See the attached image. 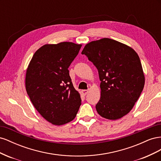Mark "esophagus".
Masks as SVG:
<instances>
[{
  "mask_svg": "<svg viewBox=\"0 0 161 161\" xmlns=\"http://www.w3.org/2000/svg\"><path fill=\"white\" fill-rule=\"evenodd\" d=\"M88 92H89L88 90H82V93L84 95H86L87 93H88Z\"/></svg>",
  "mask_w": 161,
  "mask_h": 161,
  "instance_id": "esophagus-1",
  "label": "esophagus"
}]
</instances>
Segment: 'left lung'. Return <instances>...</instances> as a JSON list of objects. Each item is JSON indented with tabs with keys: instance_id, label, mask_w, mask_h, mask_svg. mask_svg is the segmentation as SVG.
Listing matches in <instances>:
<instances>
[{
	"instance_id": "8db88e82",
	"label": "left lung",
	"mask_w": 161,
	"mask_h": 161,
	"mask_svg": "<svg viewBox=\"0 0 161 161\" xmlns=\"http://www.w3.org/2000/svg\"><path fill=\"white\" fill-rule=\"evenodd\" d=\"M81 53L98 70L101 98L95 106L97 113L111 120L128 114L145 82L138 53L131 47L109 38L87 43Z\"/></svg>"
}]
</instances>
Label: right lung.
<instances>
[{
    "mask_svg": "<svg viewBox=\"0 0 161 161\" xmlns=\"http://www.w3.org/2000/svg\"><path fill=\"white\" fill-rule=\"evenodd\" d=\"M82 45L72 42L46 44L35 52L25 76L27 95L36 110L52 124L64 125L75 118L81 105L69 67Z\"/></svg>",
    "mask_w": 161,
    "mask_h": 161,
    "instance_id": "add662e5",
    "label": "right lung"
}]
</instances>
